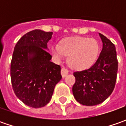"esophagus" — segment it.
I'll list each match as a JSON object with an SVG mask.
<instances>
[{
    "instance_id": "1",
    "label": "esophagus",
    "mask_w": 126,
    "mask_h": 126,
    "mask_svg": "<svg viewBox=\"0 0 126 126\" xmlns=\"http://www.w3.org/2000/svg\"><path fill=\"white\" fill-rule=\"evenodd\" d=\"M68 73H69V71L68 70L65 69V68H62V69H61V74H62V78H64L66 76V75L68 74Z\"/></svg>"
}]
</instances>
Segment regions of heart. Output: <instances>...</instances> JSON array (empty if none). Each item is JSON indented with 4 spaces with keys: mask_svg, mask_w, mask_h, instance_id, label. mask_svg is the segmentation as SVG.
Segmentation results:
<instances>
[{
    "mask_svg": "<svg viewBox=\"0 0 126 126\" xmlns=\"http://www.w3.org/2000/svg\"><path fill=\"white\" fill-rule=\"evenodd\" d=\"M99 52V44L94 38H69L52 47V54L57 60L68 57V63L74 69H85L94 62Z\"/></svg>",
    "mask_w": 126,
    "mask_h": 126,
    "instance_id": "heart-1",
    "label": "heart"
}]
</instances>
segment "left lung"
I'll return each instance as SVG.
<instances>
[{
    "mask_svg": "<svg viewBox=\"0 0 126 126\" xmlns=\"http://www.w3.org/2000/svg\"><path fill=\"white\" fill-rule=\"evenodd\" d=\"M102 49L90 68L76 71V83L72 88L74 98L80 104L94 106L103 102L113 92L118 71L116 47L111 41L99 33Z\"/></svg>",
    "mask_w": 126,
    "mask_h": 126,
    "instance_id": "1",
    "label": "left lung"
}]
</instances>
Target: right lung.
<instances>
[{
    "label": "right lung",
    "instance_id": "right-lung-1",
    "mask_svg": "<svg viewBox=\"0 0 126 126\" xmlns=\"http://www.w3.org/2000/svg\"><path fill=\"white\" fill-rule=\"evenodd\" d=\"M53 33L35 29L15 47L10 65L12 88L17 97L31 107L40 108L50 101L62 79L60 66L50 61L47 43Z\"/></svg>",
    "mask_w": 126,
    "mask_h": 126
}]
</instances>
